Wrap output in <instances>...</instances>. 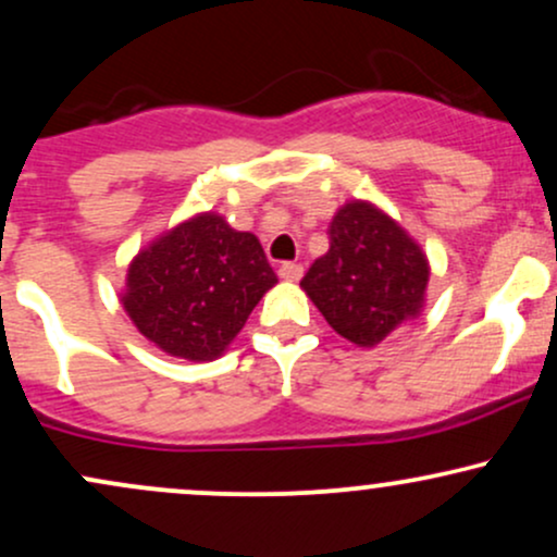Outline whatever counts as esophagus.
Instances as JSON below:
<instances>
[{
  "mask_svg": "<svg viewBox=\"0 0 557 557\" xmlns=\"http://www.w3.org/2000/svg\"><path fill=\"white\" fill-rule=\"evenodd\" d=\"M300 274H304V267L296 264V261H283V264H280V277L283 280L296 283V280H300Z\"/></svg>",
  "mask_w": 557,
  "mask_h": 557,
  "instance_id": "34e87169",
  "label": "esophagus"
}]
</instances>
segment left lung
<instances>
[{
  "mask_svg": "<svg viewBox=\"0 0 557 557\" xmlns=\"http://www.w3.org/2000/svg\"><path fill=\"white\" fill-rule=\"evenodd\" d=\"M330 251L300 287L337 335L376 345L419 314L430 280L421 248L372 203H345L330 222Z\"/></svg>",
  "mask_w": 557,
  "mask_h": 557,
  "instance_id": "1",
  "label": "left lung"
}]
</instances>
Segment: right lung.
I'll list each match as a JSON object with an SVG mask.
<instances>
[{
  "instance_id": "right-lung-1",
  "label": "right lung",
  "mask_w": 557,
  "mask_h": 557,
  "mask_svg": "<svg viewBox=\"0 0 557 557\" xmlns=\"http://www.w3.org/2000/svg\"><path fill=\"white\" fill-rule=\"evenodd\" d=\"M274 283L257 235L201 214L133 259L123 306L140 335L162 350L212 361Z\"/></svg>"
}]
</instances>
